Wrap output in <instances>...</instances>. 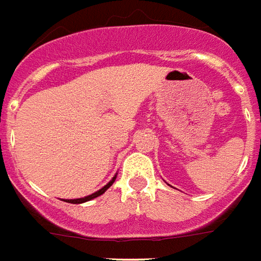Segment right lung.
<instances>
[{
    "instance_id": "obj_1",
    "label": "right lung",
    "mask_w": 261,
    "mask_h": 261,
    "mask_svg": "<svg viewBox=\"0 0 261 261\" xmlns=\"http://www.w3.org/2000/svg\"><path fill=\"white\" fill-rule=\"evenodd\" d=\"M115 177H117V176H114V177L110 180L109 183L106 184L105 187H101L99 191H96V193L91 194V195H88V197H84V198H77V199H66V202H68V203H84V202H86V201H91V199H93V198L99 197V195H101L103 193H106V191H107V189H110V187H111V184L115 181Z\"/></svg>"
}]
</instances>
